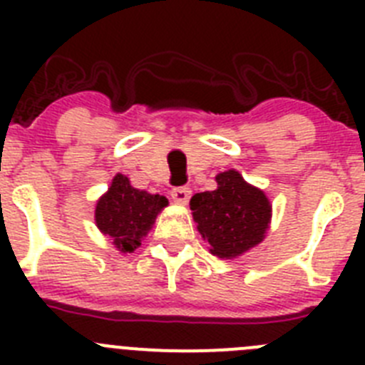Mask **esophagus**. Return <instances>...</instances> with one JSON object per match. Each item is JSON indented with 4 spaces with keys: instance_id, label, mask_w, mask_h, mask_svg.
I'll use <instances>...</instances> for the list:
<instances>
[{
    "instance_id": "esophagus-1",
    "label": "esophagus",
    "mask_w": 365,
    "mask_h": 365,
    "mask_svg": "<svg viewBox=\"0 0 365 365\" xmlns=\"http://www.w3.org/2000/svg\"><path fill=\"white\" fill-rule=\"evenodd\" d=\"M190 195H192V190L190 188H173L172 190V199L177 205H186L190 201Z\"/></svg>"
}]
</instances>
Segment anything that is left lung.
Returning <instances> with one entry per match:
<instances>
[{"label":"left lung","instance_id":"obj_1","mask_svg":"<svg viewBox=\"0 0 365 365\" xmlns=\"http://www.w3.org/2000/svg\"><path fill=\"white\" fill-rule=\"evenodd\" d=\"M215 182L217 188L212 192L193 195L190 210L210 252L234 259L265 240L272 205L265 192L247 182L237 170L217 173Z\"/></svg>","mask_w":365,"mask_h":365}]
</instances>
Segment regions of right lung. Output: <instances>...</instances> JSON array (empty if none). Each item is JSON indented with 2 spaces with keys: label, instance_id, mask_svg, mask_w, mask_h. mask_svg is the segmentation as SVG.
Masks as SVG:
<instances>
[{
  "label": "right lung",
  "instance_id": "1",
  "mask_svg": "<svg viewBox=\"0 0 365 365\" xmlns=\"http://www.w3.org/2000/svg\"><path fill=\"white\" fill-rule=\"evenodd\" d=\"M168 206V199L131 186L122 173L113 177L108 192L96 201L95 222L118 252H133L140 247L155 219Z\"/></svg>",
  "mask_w": 365,
  "mask_h": 365
}]
</instances>
